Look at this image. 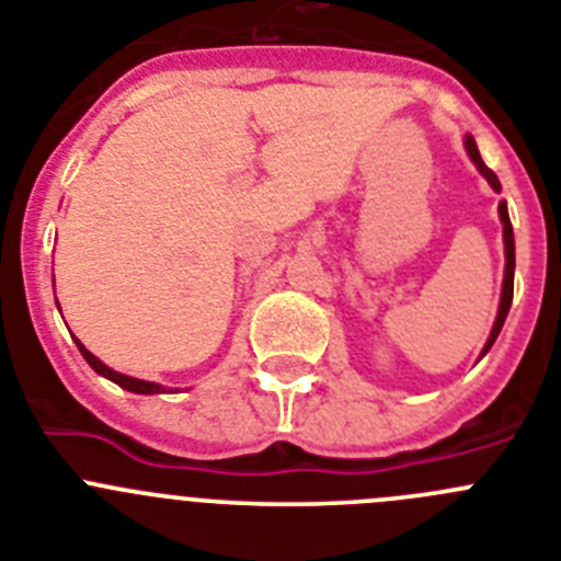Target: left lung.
I'll return each mask as SVG.
<instances>
[{
    "instance_id": "left-lung-1",
    "label": "left lung",
    "mask_w": 561,
    "mask_h": 561,
    "mask_svg": "<svg viewBox=\"0 0 561 561\" xmlns=\"http://www.w3.org/2000/svg\"><path fill=\"white\" fill-rule=\"evenodd\" d=\"M466 151H469V157H472V162L478 165V171L483 173L485 182L494 187V191L500 193V180L494 176L492 168H485V162L480 160V151L478 146H474V140L466 134ZM500 221H503V244H505V277H503V295H500V309H497V320H494L492 325V334H489V340H485V348L483 354L494 345V340H497L500 329H503L505 317H508V309H512V297H514V230H512V219H508V207H505V202H500Z\"/></svg>"
}]
</instances>
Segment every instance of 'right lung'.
Wrapping results in <instances>:
<instances>
[{"mask_svg":"<svg viewBox=\"0 0 561 561\" xmlns=\"http://www.w3.org/2000/svg\"><path fill=\"white\" fill-rule=\"evenodd\" d=\"M76 342H78V351H81V354H83V359H87L89 365L95 368V374L106 376V379H112L114 385H121L123 390H131V393H146V396L165 393V388H162V385H153V381H142V379H134V376L117 374V370H112V368H108V365H103V362L98 359L95 354H89V351L81 345V340H76Z\"/></svg>","mask_w":561,"mask_h":561,"instance_id":"1","label":"right lung"}]
</instances>
